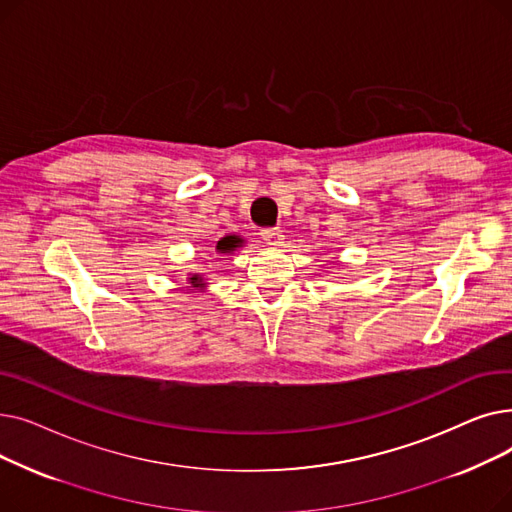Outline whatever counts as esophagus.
<instances>
[{"label": "esophagus", "mask_w": 512, "mask_h": 512, "mask_svg": "<svg viewBox=\"0 0 512 512\" xmlns=\"http://www.w3.org/2000/svg\"><path fill=\"white\" fill-rule=\"evenodd\" d=\"M261 238L265 240V245H270V247H280V245H282V238H284V234H282V230H280V228H263V230H261Z\"/></svg>", "instance_id": "esophagus-1"}]
</instances>
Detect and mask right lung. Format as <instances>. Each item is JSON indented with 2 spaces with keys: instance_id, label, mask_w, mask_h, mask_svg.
<instances>
[{
  "instance_id": "right-lung-1",
  "label": "right lung",
  "mask_w": 512,
  "mask_h": 512,
  "mask_svg": "<svg viewBox=\"0 0 512 512\" xmlns=\"http://www.w3.org/2000/svg\"><path fill=\"white\" fill-rule=\"evenodd\" d=\"M240 242H242V240H240L238 236H224L222 240H218V247H215V249H218V253H232L236 247H240ZM188 282H191L193 288H203V286H205V284H203V278H201L199 274L188 278Z\"/></svg>"
}]
</instances>
